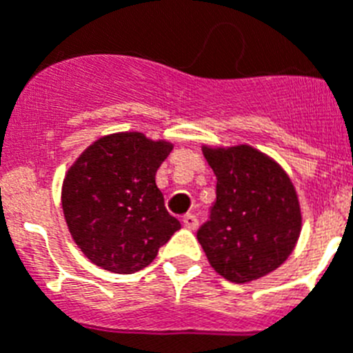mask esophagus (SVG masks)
<instances>
[{"label":"esophagus","instance_id":"obj_1","mask_svg":"<svg viewBox=\"0 0 353 353\" xmlns=\"http://www.w3.org/2000/svg\"><path fill=\"white\" fill-rule=\"evenodd\" d=\"M182 223L185 229H189V231H194L198 227V218L194 216V214H185V216L182 218Z\"/></svg>","mask_w":353,"mask_h":353}]
</instances>
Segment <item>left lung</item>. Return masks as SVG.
I'll use <instances>...</instances> for the list:
<instances>
[{
  "instance_id": "8db88e82",
  "label": "left lung",
  "mask_w": 353,
  "mask_h": 353,
  "mask_svg": "<svg viewBox=\"0 0 353 353\" xmlns=\"http://www.w3.org/2000/svg\"><path fill=\"white\" fill-rule=\"evenodd\" d=\"M216 174V202L198 241L218 274L249 283L287 261L301 232V208L287 171L249 144L202 145Z\"/></svg>"
}]
</instances>
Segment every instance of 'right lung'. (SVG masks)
<instances>
[{"label":"right lung","mask_w":353,"mask_h":353,"mask_svg":"<svg viewBox=\"0 0 353 353\" xmlns=\"http://www.w3.org/2000/svg\"><path fill=\"white\" fill-rule=\"evenodd\" d=\"M173 144L141 131L104 135L66 171L61 205L83 254L115 274H133L180 229L155 176Z\"/></svg>","instance_id":"obj_1"}]
</instances>
